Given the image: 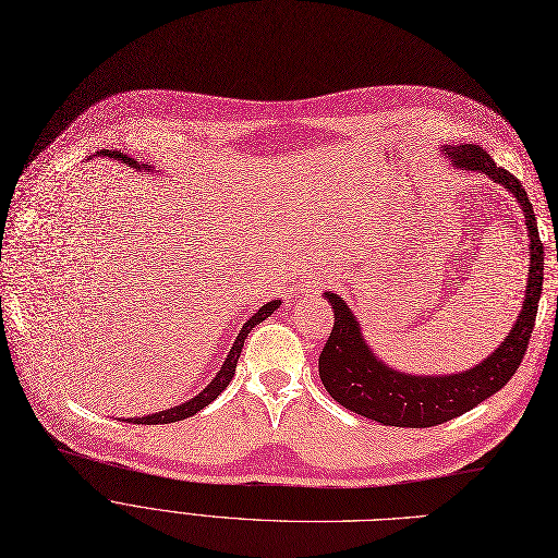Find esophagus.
<instances>
[{
  "instance_id": "esophagus-1",
  "label": "esophagus",
  "mask_w": 558,
  "mask_h": 558,
  "mask_svg": "<svg viewBox=\"0 0 558 558\" xmlns=\"http://www.w3.org/2000/svg\"><path fill=\"white\" fill-rule=\"evenodd\" d=\"M325 283H327V279L323 277V275H311V277H306L304 281H302V293L304 295H308V298H315L317 293H320V290L325 288Z\"/></svg>"
}]
</instances>
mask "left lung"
Segmentation results:
<instances>
[{
    "mask_svg": "<svg viewBox=\"0 0 558 558\" xmlns=\"http://www.w3.org/2000/svg\"><path fill=\"white\" fill-rule=\"evenodd\" d=\"M440 151L449 158V166L482 172L515 197L529 233V265L532 268L526 272L524 302L509 336L482 363L452 375H409L390 367L363 338L361 325L348 302L331 290L323 293L333 308L336 323L320 354V363H317L320 379L340 407L381 422L386 427H436V424L459 417L488 400L515 375L538 313L545 252L534 208L522 183L511 172L497 168L480 145H445Z\"/></svg>",
    "mask_w": 558,
    "mask_h": 558,
    "instance_id": "8db88e82",
    "label": "left lung"
}]
</instances>
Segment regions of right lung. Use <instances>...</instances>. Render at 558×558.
<instances>
[{
    "label": "right lung",
    "instance_id": "1",
    "mask_svg": "<svg viewBox=\"0 0 558 558\" xmlns=\"http://www.w3.org/2000/svg\"><path fill=\"white\" fill-rule=\"evenodd\" d=\"M95 156H109V158H113V161H120V163H124V166H129V168H134V170H138V172L143 170V172H147V174H149V172L154 174L151 168H147L145 163L134 161V158H129V156L122 154V151H109V149H104V151H97ZM279 306H281V300H272V302H268V304H263V306L250 317V320L243 325L241 333H238V338L233 340V344H231V350H229V354H227L222 367L218 369L216 377L210 379V384H208L202 392H197L195 397H191L189 402H183V404H179V407H172V409H166V411H158V413H149V415H145V417H129V422H134V424H168V422H179V420L191 417V415H195L197 411H202L204 407H208V404L214 402L216 397L229 386L231 377L235 375V363H238V359H241V352H243V344H245L247 333H250L256 325H260V323L265 320V317H270Z\"/></svg>",
    "mask_w": 558,
    "mask_h": 558
}]
</instances>
